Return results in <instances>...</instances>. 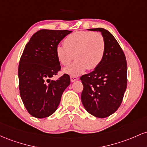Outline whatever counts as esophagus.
<instances>
[{"label":"esophagus","mask_w":147,"mask_h":147,"mask_svg":"<svg viewBox=\"0 0 147 147\" xmlns=\"http://www.w3.org/2000/svg\"><path fill=\"white\" fill-rule=\"evenodd\" d=\"M78 77H76V76H71V82H75L76 80H78Z\"/></svg>","instance_id":"esophagus-1"}]
</instances>
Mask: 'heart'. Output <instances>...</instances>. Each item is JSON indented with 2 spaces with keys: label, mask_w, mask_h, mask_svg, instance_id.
<instances>
[{
  "label": "heart",
  "mask_w": 147,
  "mask_h": 147,
  "mask_svg": "<svg viewBox=\"0 0 147 147\" xmlns=\"http://www.w3.org/2000/svg\"><path fill=\"white\" fill-rule=\"evenodd\" d=\"M105 40L99 32L77 31L70 34L64 41V46H57L55 49L57 58L61 65H69L64 72L71 76H77L87 69L93 70L102 62L105 53Z\"/></svg>",
  "instance_id": "b5f03b06"
}]
</instances>
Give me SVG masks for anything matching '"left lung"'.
<instances>
[{"label":"left lung","mask_w":147,"mask_h":147,"mask_svg":"<svg viewBox=\"0 0 147 147\" xmlns=\"http://www.w3.org/2000/svg\"><path fill=\"white\" fill-rule=\"evenodd\" d=\"M101 32L105 40L102 62L91 73L82 76L81 100L84 108L98 118L113 115L121 105L127 86V63L114 36L101 28L88 29Z\"/></svg>","instance_id":"1"}]
</instances>
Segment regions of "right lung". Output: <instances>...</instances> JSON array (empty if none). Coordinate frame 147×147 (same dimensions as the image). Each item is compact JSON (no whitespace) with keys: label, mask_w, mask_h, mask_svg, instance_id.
<instances>
[{"label":"right lung","mask_w":147,"mask_h":147,"mask_svg":"<svg viewBox=\"0 0 147 147\" xmlns=\"http://www.w3.org/2000/svg\"><path fill=\"white\" fill-rule=\"evenodd\" d=\"M71 32L40 30L25 47L19 65V90L25 107L34 117H48L55 113L62 94L70 84L67 74L57 80L51 78L61 69L56 47Z\"/></svg>","instance_id":"add662e5"}]
</instances>
